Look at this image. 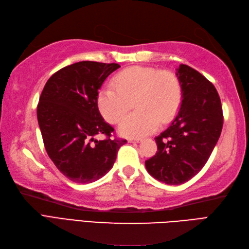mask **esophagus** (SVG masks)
Instances as JSON below:
<instances>
[{
  "instance_id": "esophagus-1",
  "label": "esophagus",
  "mask_w": 249,
  "mask_h": 249,
  "mask_svg": "<svg viewBox=\"0 0 249 249\" xmlns=\"http://www.w3.org/2000/svg\"><path fill=\"white\" fill-rule=\"evenodd\" d=\"M142 140L140 139H130L129 140V142H140Z\"/></svg>"
}]
</instances>
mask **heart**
Segmentation results:
<instances>
[{
	"label": "heart",
	"mask_w": 249,
	"mask_h": 249,
	"mask_svg": "<svg viewBox=\"0 0 249 249\" xmlns=\"http://www.w3.org/2000/svg\"><path fill=\"white\" fill-rule=\"evenodd\" d=\"M133 99L136 112L121 121L119 133L142 137L156 131L159 123L167 124L178 112L182 101L181 83L174 72L134 66L115 75L112 85L100 90L98 108L103 118L117 124L130 108Z\"/></svg>",
	"instance_id": "heart-1"
}]
</instances>
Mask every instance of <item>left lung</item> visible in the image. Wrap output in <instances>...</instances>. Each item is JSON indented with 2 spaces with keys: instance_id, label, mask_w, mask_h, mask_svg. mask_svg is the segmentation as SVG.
Instances as JSON below:
<instances>
[{
  "instance_id": "left-lung-1",
  "label": "left lung",
  "mask_w": 249,
  "mask_h": 249,
  "mask_svg": "<svg viewBox=\"0 0 249 249\" xmlns=\"http://www.w3.org/2000/svg\"><path fill=\"white\" fill-rule=\"evenodd\" d=\"M177 76L182 87L178 115L157 136L158 151L145 162L153 178L178 185L197 175L207 163L223 129V108L211 82L187 65H180Z\"/></svg>"
}]
</instances>
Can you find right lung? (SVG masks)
I'll return each instance as SVG.
<instances>
[{
    "label": "right lung",
    "instance_id": "right-lung-1",
    "mask_svg": "<svg viewBox=\"0 0 249 249\" xmlns=\"http://www.w3.org/2000/svg\"><path fill=\"white\" fill-rule=\"evenodd\" d=\"M118 64L79 62L48 80L37 107V119L49 158L75 183H91L107 174L125 140L112 139L114 128L99 112V89ZM98 134L106 135L98 141Z\"/></svg>",
    "mask_w": 249,
    "mask_h": 249
}]
</instances>
